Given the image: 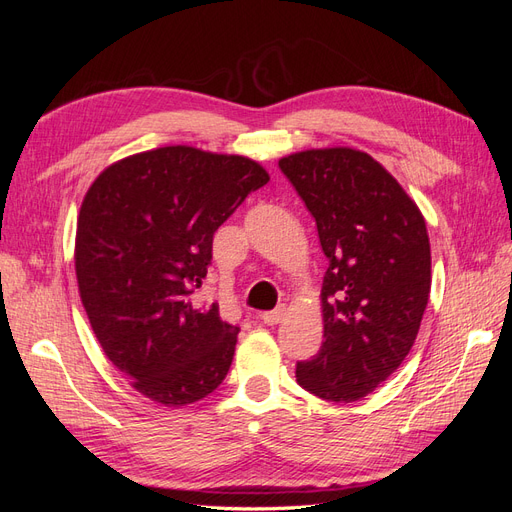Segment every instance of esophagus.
<instances>
[{"instance_id": "1", "label": "esophagus", "mask_w": 512, "mask_h": 512, "mask_svg": "<svg viewBox=\"0 0 512 512\" xmlns=\"http://www.w3.org/2000/svg\"><path fill=\"white\" fill-rule=\"evenodd\" d=\"M284 314H286V307L282 305V307H277V309H271V312H265V314H262V316H260V320L265 322V324H277V322H282Z\"/></svg>"}]
</instances>
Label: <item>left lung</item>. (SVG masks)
I'll list each match as a JSON object with an SVG mask.
<instances>
[{"label": "left lung", "mask_w": 512, "mask_h": 512, "mask_svg": "<svg viewBox=\"0 0 512 512\" xmlns=\"http://www.w3.org/2000/svg\"><path fill=\"white\" fill-rule=\"evenodd\" d=\"M280 168L314 215L329 260L324 342L297 363V382L320 399L359 401L404 363L421 329L431 288L425 218L365 151L307 149Z\"/></svg>", "instance_id": "left-lung-1"}]
</instances>
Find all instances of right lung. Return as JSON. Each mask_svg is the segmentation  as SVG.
Here are the masks:
<instances>
[{
	"mask_svg": "<svg viewBox=\"0 0 512 512\" xmlns=\"http://www.w3.org/2000/svg\"><path fill=\"white\" fill-rule=\"evenodd\" d=\"M267 181L250 158L173 145L104 168L83 198L74 267L89 324L108 361L156 404H194L228 374L239 327L194 292L213 232Z\"/></svg>",
	"mask_w": 512,
	"mask_h": 512,
	"instance_id": "1",
	"label": "right lung"
}]
</instances>
